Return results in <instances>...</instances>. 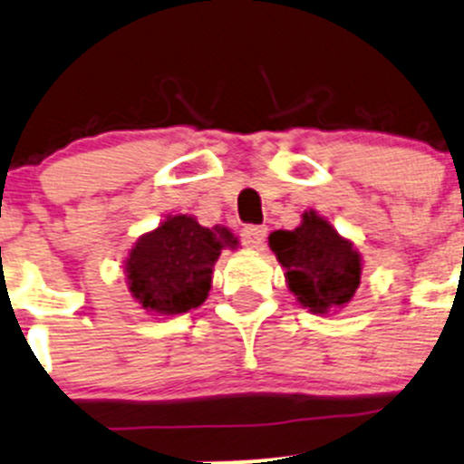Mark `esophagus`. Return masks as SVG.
Instances as JSON below:
<instances>
[{"label":"esophagus","mask_w":464,"mask_h":464,"mask_svg":"<svg viewBox=\"0 0 464 464\" xmlns=\"http://www.w3.org/2000/svg\"><path fill=\"white\" fill-rule=\"evenodd\" d=\"M267 237L266 226H246L241 230V238L247 247H261Z\"/></svg>","instance_id":"obj_1"}]
</instances>
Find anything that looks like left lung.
<instances>
[{"mask_svg": "<svg viewBox=\"0 0 464 464\" xmlns=\"http://www.w3.org/2000/svg\"><path fill=\"white\" fill-rule=\"evenodd\" d=\"M302 226L267 237L276 261L285 267L290 293L310 313L342 308L360 288L362 256L348 238L333 230L317 212H304Z\"/></svg>", "mask_w": 464, "mask_h": 464, "instance_id": "obj_1", "label": "left lung"}]
</instances>
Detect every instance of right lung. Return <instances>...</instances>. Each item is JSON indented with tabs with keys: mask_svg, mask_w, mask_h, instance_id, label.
I'll return each mask as SVG.
<instances>
[{
	"mask_svg": "<svg viewBox=\"0 0 464 464\" xmlns=\"http://www.w3.org/2000/svg\"><path fill=\"white\" fill-rule=\"evenodd\" d=\"M223 247H237L227 227H203L188 214L162 221L138 238L127 259L129 293L147 313L180 314L208 299Z\"/></svg>",
	"mask_w": 464,
	"mask_h": 464,
	"instance_id": "1",
	"label": "right lung"
}]
</instances>
